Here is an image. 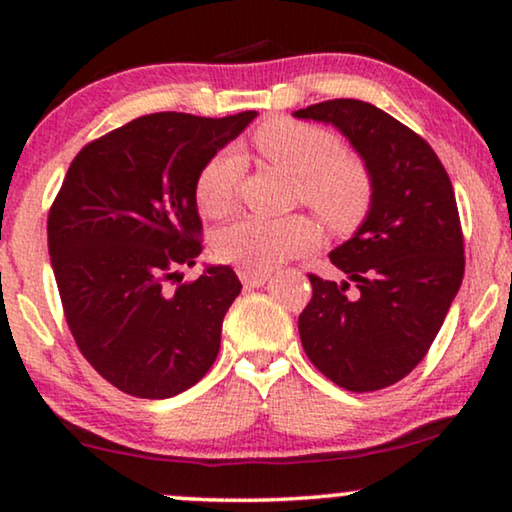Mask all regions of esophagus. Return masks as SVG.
<instances>
[{"instance_id":"esophagus-1","label":"esophagus","mask_w":512,"mask_h":512,"mask_svg":"<svg viewBox=\"0 0 512 512\" xmlns=\"http://www.w3.org/2000/svg\"><path fill=\"white\" fill-rule=\"evenodd\" d=\"M237 275H240L242 284L247 286V289H258V286H263L270 279L268 272H263V270H247V268H237Z\"/></svg>"}]
</instances>
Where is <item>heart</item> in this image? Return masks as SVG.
Masks as SVG:
<instances>
[{
    "mask_svg": "<svg viewBox=\"0 0 512 512\" xmlns=\"http://www.w3.org/2000/svg\"><path fill=\"white\" fill-rule=\"evenodd\" d=\"M254 146L279 170L296 177V200H303L335 233H349L366 219L373 181L366 165L342 153V142L319 125L272 118L254 132ZM240 158L219 151L202 165L195 179V202L209 219H221L235 205ZM319 228L310 216L284 219L244 216L219 230L214 251L221 261L247 270H272L314 247Z\"/></svg>",
    "mask_w": 512,
    "mask_h": 512,
    "instance_id": "obj_1",
    "label": "heart"
}]
</instances>
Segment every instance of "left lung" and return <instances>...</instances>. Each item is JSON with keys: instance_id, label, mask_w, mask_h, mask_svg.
Here are the masks:
<instances>
[{"instance_id": "left-lung-1", "label": "left lung", "mask_w": 512, "mask_h": 512, "mask_svg": "<svg viewBox=\"0 0 512 512\" xmlns=\"http://www.w3.org/2000/svg\"><path fill=\"white\" fill-rule=\"evenodd\" d=\"M293 116L335 125L373 181L366 219L328 254L345 282L307 275L312 300L298 317L300 342L342 389L391 387L429 352L464 279L450 177L417 132L368 102L328 100Z\"/></svg>"}]
</instances>
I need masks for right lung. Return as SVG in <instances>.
Segmentation results:
<instances>
[{"label":"right lung","mask_w":512,"mask_h":512,"mask_svg":"<svg viewBox=\"0 0 512 512\" xmlns=\"http://www.w3.org/2000/svg\"><path fill=\"white\" fill-rule=\"evenodd\" d=\"M254 118L149 114L69 165L48 212V254L76 345L125 394L177 396L216 361L240 279L209 265L177 289L167 282L202 251L198 172Z\"/></svg>","instance_id":"right-lung-1"}]
</instances>
